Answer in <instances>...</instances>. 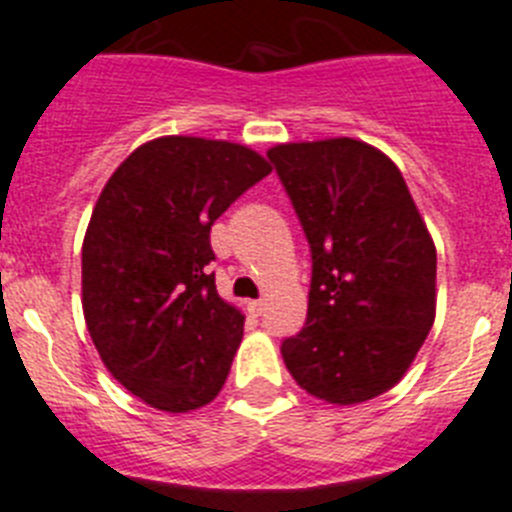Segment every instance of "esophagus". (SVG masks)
Listing matches in <instances>:
<instances>
[{
    "instance_id": "obj_1",
    "label": "esophagus",
    "mask_w": 512,
    "mask_h": 512,
    "mask_svg": "<svg viewBox=\"0 0 512 512\" xmlns=\"http://www.w3.org/2000/svg\"><path fill=\"white\" fill-rule=\"evenodd\" d=\"M264 310H266V302L264 300L248 302V312H251V315H264Z\"/></svg>"
}]
</instances>
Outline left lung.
I'll use <instances>...</instances> for the list:
<instances>
[{
	"mask_svg": "<svg viewBox=\"0 0 512 512\" xmlns=\"http://www.w3.org/2000/svg\"><path fill=\"white\" fill-rule=\"evenodd\" d=\"M312 251L307 323L282 343L289 374L330 405L392 390L436 320V246L387 153L356 138L266 151Z\"/></svg>",
	"mask_w": 512,
	"mask_h": 512,
	"instance_id": "left-lung-1",
	"label": "left lung"
}]
</instances>
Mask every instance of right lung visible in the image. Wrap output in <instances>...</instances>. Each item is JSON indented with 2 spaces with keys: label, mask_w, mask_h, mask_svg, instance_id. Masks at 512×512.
I'll return each mask as SVG.
<instances>
[{
  "label": "right lung",
  "mask_w": 512,
  "mask_h": 512,
  "mask_svg": "<svg viewBox=\"0 0 512 512\" xmlns=\"http://www.w3.org/2000/svg\"><path fill=\"white\" fill-rule=\"evenodd\" d=\"M271 164L230 140L161 135L107 179L81 246V307L107 372L164 413L210 405L243 315L217 295L210 228Z\"/></svg>",
  "instance_id": "1"
}]
</instances>
